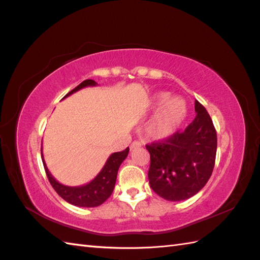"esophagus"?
Listing matches in <instances>:
<instances>
[{"instance_id":"34e87169","label":"esophagus","mask_w":260,"mask_h":260,"mask_svg":"<svg viewBox=\"0 0 260 260\" xmlns=\"http://www.w3.org/2000/svg\"><path fill=\"white\" fill-rule=\"evenodd\" d=\"M141 146H142V143H141V142L134 141V142L131 144V150H133V148H135V147H141Z\"/></svg>"}]
</instances>
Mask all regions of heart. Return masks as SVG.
<instances>
[{"label": "heart", "mask_w": 260, "mask_h": 260, "mask_svg": "<svg viewBox=\"0 0 260 260\" xmlns=\"http://www.w3.org/2000/svg\"><path fill=\"white\" fill-rule=\"evenodd\" d=\"M152 107L158 110L147 126V133L155 140H165L172 136L187 113L183 99L171 97L169 92H159L154 96Z\"/></svg>", "instance_id": "heart-1"}]
</instances>
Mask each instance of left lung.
Instances as JSON below:
<instances>
[{
    "mask_svg": "<svg viewBox=\"0 0 260 260\" xmlns=\"http://www.w3.org/2000/svg\"><path fill=\"white\" fill-rule=\"evenodd\" d=\"M197 116L183 132L146 145L151 155L148 180L152 190L168 201L196 196L212 174L217 132L207 109L196 101Z\"/></svg>",
    "mask_w": 260,
    "mask_h": 260,
    "instance_id": "obj_1",
    "label": "left lung"
}]
</instances>
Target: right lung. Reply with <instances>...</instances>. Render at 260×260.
Segmentation results:
<instances>
[{"instance_id":"obj_1","label":"right lung","mask_w":260,"mask_h":260,"mask_svg":"<svg viewBox=\"0 0 260 260\" xmlns=\"http://www.w3.org/2000/svg\"><path fill=\"white\" fill-rule=\"evenodd\" d=\"M96 85L97 82L95 80L87 79L85 81H82L81 84L77 86L76 88H74L73 90L69 91L63 98L73 95L74 92L82 89V88ZM128 152L129 148L127 147L126 150L121 152L113 153L112 155L108 157L106 163L104 165V168L102 169L101 172L97 174L96 178L90 181L89 183L80 186H67L59 183V182L51 175V173L49 172L45 158H43L42 150L41 157L49 182H50V184L52 185L54 191H56L64 201H67L68 203L74 204V206L77 207L93 208L103 204L113 193L116 179H117L118 169L120 167V164L123 163L124 159L127 157V155H128Z\"/></svg>"}]
</instances>
